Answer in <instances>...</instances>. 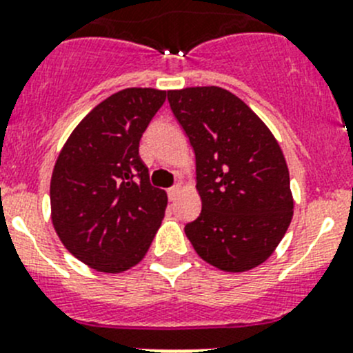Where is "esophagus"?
<instances>
[{
	"instance_id": "esophagus-1",
	"label": "esophagus",
	"mask_w": 353,
	"mask_h": 353,
	"mask_svg": "<svg viewBox=\"0 0 353 353\" xmlns=\"http://www.w3.org/2000/svg\"><path fill=\"white\" fill-rule=\"evenodd\" d=\"M179 190H181V186L179 184H174L172 188H169V196H170V200H174L177 196V193H179Z\"/></svg>"
}]
</instances>
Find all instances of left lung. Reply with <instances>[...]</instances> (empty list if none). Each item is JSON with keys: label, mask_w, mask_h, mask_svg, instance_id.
<instances>
[{"label": "left lung", "mask_w": 353, "mask_h": 353, "mask_svg": "<svg viewBox=\"0 0 353 353\" xmlns=\"http://www.w3.org/2000/svg\"><path fill=\"white\" fill-rule=\"evenodd\" d=\"M170 110L195 153L202 210L184 233L196 254L225 272L270 258L292 219L289 170L258 114L219 87L169 90Z\"/></svg>", "instance_id": "8db88e82"}]
</instances>
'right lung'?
<instances>
[{"label": "right lung", "mask_w": 353, "mask_h": 353, "mask_svg": "<svg viewBox=\"0 0 353 353\" xmlns=\"http://www.w3.org/2000/svg\"><path fill=\"white\" fill-rule=\"evenodd\" d=\"M167 92L125 88L94 108L62 148L50 183L59 239L90 268L137 265L165 216L167 195L151 186L139 141Z\"/></svg>", "instance_id": "1"}]
</instances>
